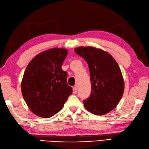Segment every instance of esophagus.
Returning a JSON list of instances; mask_svg holds the SVG:
<instances>
[{
  "label": "esophagus",
  "instance_id": "1",
  "mask_svg": "<svg viewBox=\"0 0 149 149\" xmlns=\"http://www.w3.org/2000/svg\"><path fill=\"white\" fill-rule=\"evenodd\" d=\"M77 92H78L77 87H76V86L73 87V93L74 94H76V93H77Z\"/></svg>",
  "mask_w": 149,
  "mask_h": 149
}]
</instances>
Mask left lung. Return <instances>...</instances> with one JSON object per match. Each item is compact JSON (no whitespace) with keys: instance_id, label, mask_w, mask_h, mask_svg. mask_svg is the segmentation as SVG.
<instances>
[{"instance_id":"left-lung-1","label":"left lung","mask_w":149,"mask_h":149,"mask_svg":"<svg viewBox=\"0 0 149 149\" xmlns=\"http://www.w3.org/2000/svg\"><path fill=\"white\" fill-rule=\"evenodd\" d=\"M74 50L89 67L91 93L83 101L84 108L95 115L109 113L118 105L124 91V80L118 63L108 52L98 48L81 46Z\"/></svg>"}]
</instances>
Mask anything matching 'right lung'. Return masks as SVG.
Returning <instances> with one entry per match:
<instances>
[{"label": "right lung", "instance_id": "add662e5", "mask_svg": "<svg viewBox=\"0 0 149 149\" xmlns=\"http://www.w3.org/2000/svg\"><path fill=\"white\" fill-rule=\"evenodd\" d=\"M65 48H52L36 55L28 64L21 82V92L28 108L47 118L61 110L73 89L61 68L68 54Z\"/></svg>", "mask_w": 149, "mask_h": 149}]
</instances>
